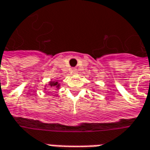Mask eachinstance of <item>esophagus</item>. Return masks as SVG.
Returning a JSON list of instances; mask_svg holds the SVG:
<instances>
[{
	"label": "esophagus",
	"instance_id": "34e87169",
	"mask_svg": "<svg viewBox=\"0 0 150 150\" xmlns=\"http://www.w3.org/2000/svg\"><path fill=\"white\" fill-rule=\"evenodd\" d=\"M72 72L73 74H75V73H77L78 72V69L77 68H72Z\"/></svg>",
	"mask_w": 150,
	"mask_h": 150
}]
</instances>
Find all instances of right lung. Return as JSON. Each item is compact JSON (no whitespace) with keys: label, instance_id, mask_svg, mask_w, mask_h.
I'll list each match as a JSON object with an SVG mask.
<instances>
[{"label":"right lung","instance_id":"right-lung-1","mask_svg":"<svg viewBox=\"0 0 150 150\" xmlns=\"http://www.w3.org/2000/svg\"><path fill=\"white\" fill-rule=\"evenodd\" d=\"M50 86H51V87H56V88H57V87H58V83H57V82H56V83H54V82H51V83H50Z\"/></svg>","mask_w":150,"mask_h":150}]
</instances>
